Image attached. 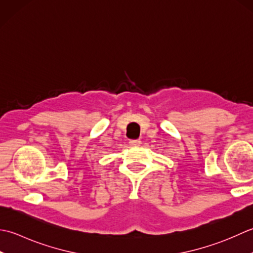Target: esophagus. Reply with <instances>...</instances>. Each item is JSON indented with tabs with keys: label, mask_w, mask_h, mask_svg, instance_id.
<instances>
[{
	"label": "esophagus",
	"mask_w": 253,
	"mask_h": 253,
	"mask_svg": "<svg viewBox=\"0 0 253 253\" xmlns=\"http://www.w3.org/2000/svg\"><path fill=\"white\" fill-rule=\"evenodd\" d=\"M128 143H130L132 146H138L142 144V141L141 140H130V142Z\"/></svg>",
	"instance_id": "1"
}]
</instances>
